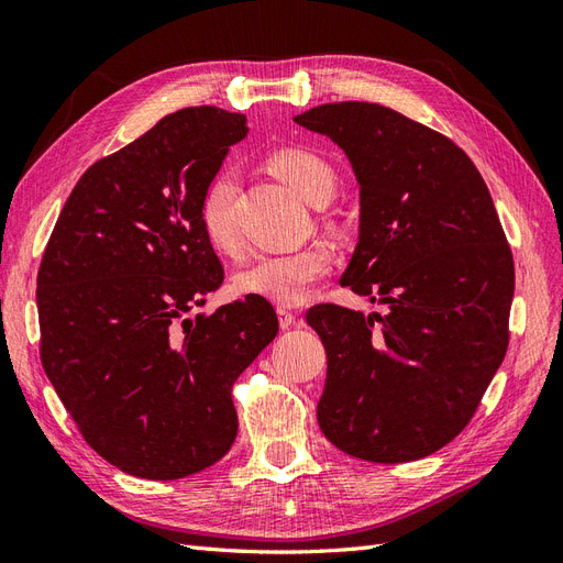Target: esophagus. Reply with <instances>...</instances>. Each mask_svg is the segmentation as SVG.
I'll return each instance as SVG.
<instances>
[{
  "label": "esophagus",
  "mask_w": 563,
  "mask_h": 563,
  "mask_svg": "<svg viewBox=\"0 0 563 563\" xmlns=\"http://www.w3.org/2000/svg\"><path fill=\"white\" fill-rule=\"evenodd\" d=\"M277 314H279V327H282V329H291V327H298V323H300L298 314L291 312L288 308H279Z\"/></svg>",
  "instance_id": "1"
}]
</instances>
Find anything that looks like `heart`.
Segmentation results:
<instances>
[{"label": "heart", "instance_id": "obj_1", "mask_svg": "<svg viewBox=\"0 0 563 563\" xmlns=\"http://www.w3.org/2000/svg\"><path fill=\"white\" fill-rule=\"evenodd\" d=\"M269 168L310 203H327L335 192V168L312 150H279L269 157ZM236 192H240L236 174L232 168H223L207 183L199 199V225L209 244L220 253H234L240 246L234 213ZM329 269V249L314 244L288 253L261 255L236 275L234 286L242 296H255L288 308L308 298L312 284L327 277Z\"/></svg>", "mask_w": 563, "mask_h": 563}]
</instances>
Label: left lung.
I'll use <instances>...</instances> for the list:
<instances>
[{
	"label": "left lung",
	"mask_w": 563,
	"mask_h": 563,
	"mask_svg": "<svg viewBox=\"0 0 563 563\" xmlns=\"http://www.w3.org/2000/svg\"><path fill=\"white\" fill-rule=\"evenodd\" d=\"M345 150L360 183V242L340 284L385 317L321 302L319 428L368 463H408L467 428L505 360L515 261L488 187L444 133L376 103L296 117Z\"/></svg>",
	"instance_id": "obj_1"
}]
</instances>
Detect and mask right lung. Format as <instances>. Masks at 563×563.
Segmentation results:
<instances>
[{
    "label": "right lung",
    "instance_id": "right-lung-1",
    "mask_svg": "<svg viewBox=\"0 0 563 563\" xmlns=\"http://www.w3.org/2000/svg\"><path fill=\"white\" fill-rule=\"evenodd\" d=\"M246 117L213 106L166 114L89 166L37 275L40 356L87 444L141 479H183L236 437L232 385L279 331L246 296L185 314L223 284L199 199Z\"/></svg>",
    "mask_w": 563,
    "mask_h": 563
}]
</instances>
